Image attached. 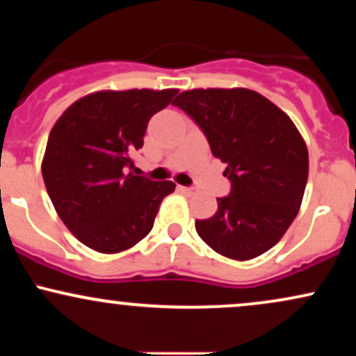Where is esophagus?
I'll return each instance as SVG.
<instances>
[{
  "label": "esophagus",
  "mask_w": 356,
  "mask_h": 356,
  "mask_svg": "<svg viewBox=\"0 0 356 356\" xmlns=\"http://www.w3.org/2000/svg\"><path fill=\"white\" fill-rule=\"evenodd\" d=\"M179 191L182 192V194H186V195H192L194 194V189H192V187H186V186H179Z\"/></svg>",
  "instance_id": "obj_1"
}]
</instances>
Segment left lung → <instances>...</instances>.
I'll return each instance as SVG.
<instances>
[{
	"instance_id": "8db88e82",
	"label": "left lung",
	"mask_w": 356,
	"mask_h": 356,
	"mask_svg": "<svg viewBox=\"0 0 356 356\" xmlns=\"http://www.w3.org/2000/svg\"><path fill=\"white\" fill-rule=\"evenodd\" d=\"M172 104L195 122L227 164L231 192L209 219L195 220L207 246L236 261L271 249L295 220L308 181V149L296 125L248 88L186 90Z\"/></svg>"
}]
</instances>
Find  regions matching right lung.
Returning <instances> with one entry per match:
<instances>
[{"label":"right lung","mask_w":356,"mask_h":356,"mask_svg":"<svg viewBox=\"0 0 356 356\" xmlns=\"http://www.w3.org/2000/svg\"><path fill=\"white\" fill-rule=\"evenodd\" d=\"M179 90H102L81 97L53 125L42 174L65 226L93 251L115 254L136 246L154 226L172 181L132 172L150 117Z\"/></svg>","instance_id":"obj_1"}]
</instances>
